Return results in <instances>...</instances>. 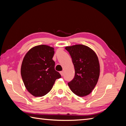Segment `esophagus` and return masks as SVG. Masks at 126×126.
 <instances>
[{
  "label": "esophagus",
  "mask_w": 126,
  "mask_h": 126,
  "mask_svg": "<svg viewBox=\"0 0 126 126\" xmlns=\"http://www.w3.org/2000/svg\"><path fill=\"white\" fill-rule=\"evenodd\" d=\"M60 73L61 75L62 76H63V71H60Z\"/></svg>",
  "instance_id": "34e87169"
}]
</instances>
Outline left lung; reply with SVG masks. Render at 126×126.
Listing matches in <instances>:
<instances>
[{
  "label": "left lung",
  "mask_w": 126,
  "mask_h": 126,
  "mask_svg": "<svg viewBox=\"0 0 126 126\" xmlns=\"http://www.w3.org/2000/svg\"><path fill=\"white\" fill-rule=\"evenodd\" d=\"M71 56L75 71L73 80L68 83L69 87L80 97L89 94L94 89L100 76V63L93 50L83 45L65 47Z\"/></svg>",
  "instance_id": "obj_1"
}]
</instances>
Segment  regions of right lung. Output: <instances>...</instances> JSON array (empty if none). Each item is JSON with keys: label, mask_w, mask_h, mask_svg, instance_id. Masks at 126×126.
Masks as SVG:
<instances>
[{"label": "right lung", "mask_w": 126, "mask_h": 126, "mask_svg": "<svg viewBox=\"0 0 126 126\" xmlns=\"http://www.w3.org/2000/svg\"><path fill=\"white\" fill-rule=\"evenodd\" d=\"M54 52V48L49 46L37 45L31 48L24 57L21 78L26 89L35 97L47 94L56 79L61 77L55 70Z\"/></svg>", "instance_id": "obj_1"}]
</instances>
